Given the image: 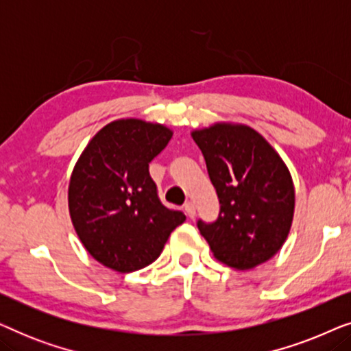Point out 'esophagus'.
I'll return each instance as SVG.
<instances>
[{
    "label": "esophagus",
    "mask_w": 351,
    "mask_h": 351,
    "mask_svg": "<svg viewBox=\"0 0 351 351\" xmlns=\"http://www.w3.org/2000/svg\"><path fill=\"white\" fill-rule=\"evenodd\" d=\"M185 213H186V215H189L190 219H193L195 217V214H196V208H195V204L191 203V201H189V203H186L185 206Z\"/></svg>",
    "instance_id": "esophagus-1"
}]
</instances>
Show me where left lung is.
I'll use <instances>...</instances> for the list:
<instances>
[{
  "instance_id": "1",
  "label": "left lung",
  "mask_w": 351,
  "mask_h": 351,
  "mask_svg": "<svg viewBox=\"0 0 351 351\" xmlns=\"http://www.w3.org/2000/svg\"><path fill=\"white\" fill-rule=\"evenodd\" d=\"M220 213L214 223L198 222L219 262L251 270L278 254L289 234L295 190L286 162L267 138L247 124L217 121L193 129Z\"/></svg>"
}]
</instances>
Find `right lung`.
I'll use <instances>...</instances> for the list:
<instances>
[{"mask_svg": "<svg viewBox=\"0 0 351 351\" xmlns=\"http://www.w3.org/2000/svg\"><path fill=\"white\" fill-rule=\"evenodd\" d=\"M172 129L114 119L90 138L71 171L69 210L86 251L104 267L131 273L155 262L185 215L161 204L148 162Z\"/></svg>", "mask_w": 351, "mask_h": 351, "instance_id": "obj_1", "label": "right lung"}]
</instances>
